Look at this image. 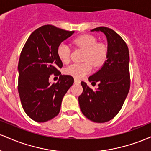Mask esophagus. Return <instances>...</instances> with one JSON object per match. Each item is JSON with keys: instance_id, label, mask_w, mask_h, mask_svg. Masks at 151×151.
<instances>
[{"instance_id": "esophagus-1", "label": "esophagus", "mask_w": 151, "mask_h": 151, "mask_svg": "<svg viewBox=\"0 0 151 151\" xmlns=\"http://www.w3.org/2000/svg\"><path fill=\"white\" fill-rule=\"evenodd\" d=\"M74 83L77 84H80V81L77 79H74Z\"/></svg>"}]
</instances>
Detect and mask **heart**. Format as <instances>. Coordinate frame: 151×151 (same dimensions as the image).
Instances as JSON below:
<instances>
[{
    "label": "heart",
    "mask_w": 151,
    "mask_h": 151,
    "mask_svg": "<svg viewBox=\"0 0 151 151\" xmlns=\"http://www.w3.org/2000/svg\"><path fill=\"white\" fill-rule=\"evenodd\" d=\"M74 45L85 50L84 56V62L74 63L65 69V73L72 77H84L89 73L92 69L91 63L96 67L101 65L105 61L107 55V48L103 43H98L97 40L91 35H84L74 40ZM58 58L63 63L70 61L71 49L70 46L62 42L58 46L57 50Z\"/></svg>",
    "instance_id": "obj_1"
}]
</instances>
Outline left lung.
Instances as JSON below:
<instances>
[{
	"label": "left lung",
	"mask_w": 151,
	"mask_h": 151,
	"mask_svg": "<svg viewBox=\"0 0 151 151\" xmlns=\"http://www.w3.org/2000/svg\"><path fill=\"white\" fill-rule=\"evenodd\" d=\"M91 31H101L105 34L108 42L107 60L101 70L89 77V81L98 82L97 89L93 91L85 82H81L83 92L79 96V103L81 112L87 119L104 123L120 111L129 93V52L122 37L111 29L99 27Z\"/></svg>",
	"instance_id": "1"
}]
</instances>
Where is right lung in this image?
<instances>
[{"instance_id":"1","label":"right lung","mask_w":151,"mask_h":151,"mask_svg":"<svg viewBox=\"0 0 151 151\" xmlns=\"http://www.w3.org/2000/svg\"><path fill=\"white\" fill-rule=\"evenodd\" d=\"M74 32L54 25H43L30 35L20 53L19 96L26 114L37 122H45L58 115L62 99L73 84L72 76L62 75L58 70L62 62L57 50ZM53 73L60 76L58 83L51 84L49 78Z\"/></svg>"}]
</instances>
